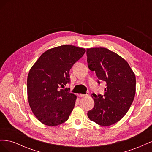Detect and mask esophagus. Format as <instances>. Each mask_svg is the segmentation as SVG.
<instances>
[{
	"mask_svg": "<svg viewBox=\"0 0 152 152\" xmlns=\"http://www.w3.org/2000/svg\"><path fill=\"white\" fill-rule=\"evenodd\" d=\"M79 97L80 98H83V97H86L87 96V94H79Z\"/></svg>",
	"mask_w": 152,
	"mask_h": 152,
	"instance_id": "1",
	"label": "esophagus"
}]
</instances>
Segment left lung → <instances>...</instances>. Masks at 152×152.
<instances>
[{
	"label": "left lung",
	"instance_id": "8db88e82",
	"mask_svg": "<svg viewBox=\"0 0 152 152\" xmlns=\"http://www.w3.org/2000/svg\"><path fill=\"white\" fill-rule=\"evenodd\" d=\"M87 56L89 70L107 83L103 96L93 94L94 106L87 116L100 126H111L130 108L136 93L135 74L125 59L107 48L87 49Z\"/></svg>",
	"mask_w": 152,
	"mask_h": 152
}]
</instances>
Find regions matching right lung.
<instances>
[{"instance_id": "obj_1", "label": "right lung", "mask_w": 152, "mask_h": 152, "mask_svg": "<svg viewBox=\"0 0 152 152\" xmlns=\"http://www.w3.org/2000/svg\"><path fill=\"white\" fill-rule=\"evenodd\" d=\"M86 49L63 45L44 52L32 66L27 78L30 107L38 120L48 126L66 121L75 104L76 96L68 89L70 69Z\"/></svg>"}]
</instances>
